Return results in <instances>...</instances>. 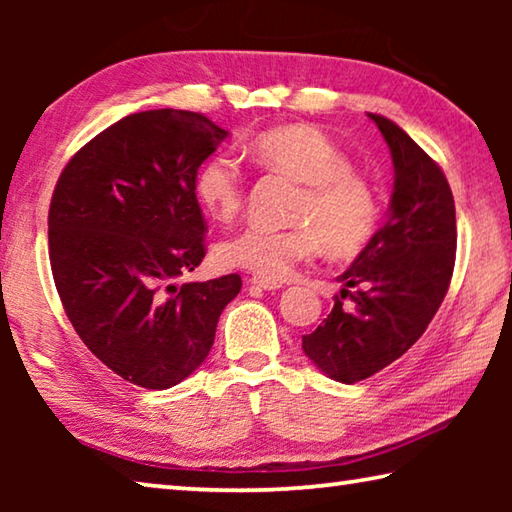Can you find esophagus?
<instances>
[{
	"label": "esophagus",
	"mask_w": 512,
	"mask_h": 512,
	"mask_svg": "<svg viewBox=\"0 0 512 512\" xmlns=\"http://www.w3.org/2000/svg\"><path fill=\"white\" fill-rule=\"evenodd\" d=\"M248 282H250V287H257V289H262V291H277V289H282V282L268 280V277H259V275L250 277Z\"/></svg>",
	"instance_id": "obj_1"
}]
</instances>
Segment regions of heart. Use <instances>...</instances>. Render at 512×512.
Returning a JSON list of instances; mask_svg holds the SVG:
<instances>
[{
  "label": "heart",
  "mask_w": 512,
  "mask_h": 512,
  "mask_svg": "<svg viewBox=\"0 0 512 512\" xmlns=\"http://www.w3.org/2000/svg\"><path fill=\"white\" fill-rule=\"evenodd\" d=\"M250 151L264 167L302 185L293 210L298 225L287 230L248 225L235 232L216 250L223 266L280 280L323 246L336 257H350L368 244L379 219L375 192L352 171L348 153L327 133L309 124L271 128ZM244 189V169L230 153L210 155L196 173L198 203L216 221L235 219L244 205Z\"/></svg>",
  "instance_id": "heart-1"
}]
</instances>
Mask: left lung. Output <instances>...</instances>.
<instances>
[{"label": "left lung", "instance_id": "8db88e82", "mask_svg": "<svg viewBox=\"0 0 512 512\" xmlns=\"http://www.w3.org/2000/svg\"><path fill=\"white\" fill-rule=\"evenodd\" d=\"M368 117L393 158L388 219L336 277L343 289L323 325L302 336L311 363L341 384L372 377L420 339L449 289L456 255V207L445 173L395 121Z\"/></svg>", "mask_w": 512, "mask_h": 512}]
</instances>
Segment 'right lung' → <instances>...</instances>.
I'll list each match as a JSON object with an SVG mask.
<instances>
[{
  "label": "right lung",
  "mask_w": 512,
  "mask_h": 512,
  "mask_svg": "<svg viewBox=\"0 0 512 512\" xmlns=\"http://www.w3.org/2000/svg\"><path fill=\"white\" fill-rule=\"evenodd\" d=\"M230 133L189 110L119 119L67 162L49 207L51 273L99 361L164 391L212 350L239 275L176 284L205 257L196 171Z\"/></svg>",
  "instance_id": "1"
}]
</instances>
